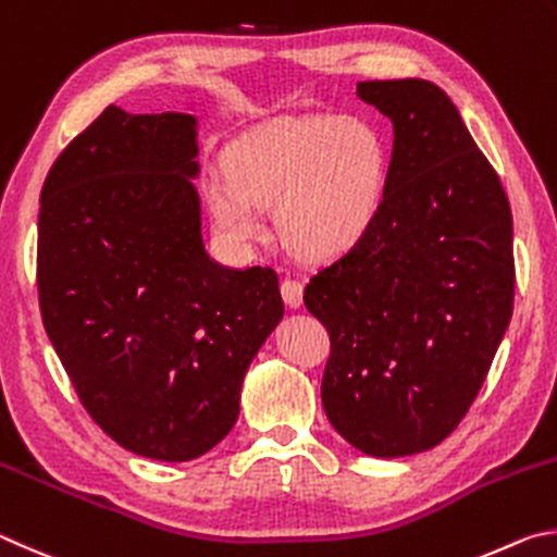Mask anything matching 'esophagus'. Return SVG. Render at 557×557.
<instances>
[{
  "instance_id": "1",
  "label": "esophagus",
  "mask_w": 557,
  "mask_h": 557,
  "mask_svg": "<svg viewBox=\"0 0 557 557\" xmlns=\"http://www.w3.org/2000/svg\"><path fill=\"white\" fill-rule=\"evenodd\" d=\"M281 296H284V304L288 308H298L304 304V284L296 278H284L281 281Z\"/></svg>"
}]
</instances>
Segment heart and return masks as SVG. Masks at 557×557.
Here are the masks:
<instances>
[{"mask_svg":"<svg viewBox=\"0 0 557 557\" xmlns=\"http://www.w3.org/2000/svg\"><path fill=\"white\" fill-rule=\"evenodd\" d=\"M388 144L364 116H300L263 124L232 146L227 178L208 185V208L234 244L261 234L259 208L276 205L290 249L330 259L364 237L382 208Z\"/></svg>","mask_w":557,"mask_h":557,"instance_id":"1","label":"heart"}]
</instances>
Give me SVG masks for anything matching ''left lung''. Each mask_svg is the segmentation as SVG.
Listing matches in <instances>:
<instances>
[{
  "label": "left lung",
  "mask_w": 557,
  "mask_h": 557,
  "mask_svg": "<svg viewBox=\"0 0 557 557\" xmlns=\"http://www.w3.org/2000/svg\"><path fill=\"white\" fill-rule=\"evenodd\" d=\"M357 95L394 122L384 200L304 300L330 335V423L357 450L401 457L443 443L480 394L513 313V222L441 87L367 81Z\"/></svg>",
  "instance_id": "1"
}]
</instances>
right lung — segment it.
Returning a JSON list of instances; mask_svg holds the SVG:
<instances>
[{"mask_svg":"<svg viewBox=\"0 0 557 557\" xmlns=\"http://www.w3.org/2000/svg\"><path fill=\"white\" fill-rule=\"evenodd\" d=\"M195 120L110 104L58 156L38 212L41 318L75 394L129 453L200 457L232 431L244 374L284 318L271 267L202 247Z\"/></svg>","mask_w":557,"mask_h":557,"instance_id":"add662e5","label":"right lung"}]
</instances>
